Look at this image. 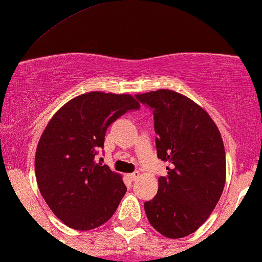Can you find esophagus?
Here are the masks:
<instances>
[{
  "label": "esophagus",
  "instance_id": "34e87169",
  "mask_svg": "<svg viewBox=\"0 0 262 262\" xmlns=\"http://www.w3.org/2000/svg\"><path fill=\"white\" fill-rule=\"evenodd\" d=\"M139 176H140L139 171H136V172H134V173H128V175H127L128 180H131V181H135V180H137V179H139Z\"/></svg>",
  "mask_w": 262,
  "mask_h": 262
}]
</instances>
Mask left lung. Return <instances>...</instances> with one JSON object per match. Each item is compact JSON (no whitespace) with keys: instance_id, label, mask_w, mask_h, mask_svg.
Wrapping results in <instances>:
<instances>
[{"instance_id":"obj_1","label":"left lung","mask_w":262,"mask_h":262,"mask_svg":"<svg viewBox=\"0 0 262 262\" xmlns=\"http://www.w3.org/2000/svg\"><path fill=\"white\" fill-rule=\"evenodd\" d=\"M154 112L157 157L168 162L159 191L145 202L148 222L168 238H181L209 219L226 181L224 141L210 115L172 90L137 94Z\"/></svg>"}]
</instances>
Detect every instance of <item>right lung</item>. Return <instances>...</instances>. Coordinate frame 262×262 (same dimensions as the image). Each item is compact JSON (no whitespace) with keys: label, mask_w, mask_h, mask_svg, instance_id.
<instances>
[{"label":"right lung","mask_w":262,"mask_h":262,"mask_svg":"<svg viewBox=\"0 0 262 262\" xmlns=\"http://www.w3.org/2000/svg\"><path fill=\"white\" fill-rule=\"evenodd\" d=\"M139 107L128 94L87 92L64 103L42 132L35 156L38 188L71 229L87 231L105 224L127 191L122 176L95 156L108 126Z\"/></svg>","instance_id":"add662e5"}]
</instances>
